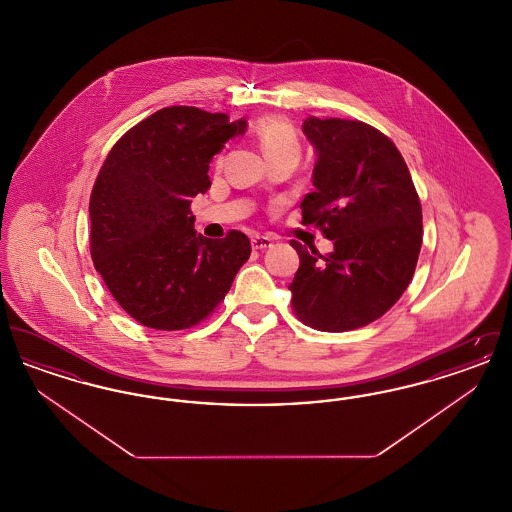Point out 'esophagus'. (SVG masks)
I'll list each match as a JSON object with an SVG mask.
<instances>
[{
	"instance_id": "obj_1",
	"label": "esophagus",
	"mask_w": 512,
	"mask_h": 512,
	"mask_svg": "<svg viewBox=\"0 0 512 512\" xmlns=\"http://www.w3.org/2000/svg\"><path fill=\"white\" fill-rule=\"evenodd\" d=\"M272 245V240L267 238V236H255V238H251V247L253 249H267Z\"/></svg>"
}]
</instances>
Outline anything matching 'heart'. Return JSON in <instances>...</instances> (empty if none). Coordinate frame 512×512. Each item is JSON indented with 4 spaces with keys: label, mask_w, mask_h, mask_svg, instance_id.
I'll return each mask as SVG.
<instances>
[{
    "label": "heart",
    "mask_w": 512,
    "mask_h": 512,
    "mask_svg": "<svg viewBox=\"0 0 512 512\" xmlns=\"http://www.w3.org/2000/svg\"><path fill=\"white\" fill-rule=\"evenodd\" d=\"M257 138L265 149L268 159L278 155H293L301 157V140L292 121L280 115H267L259 119L255 126Z\"/></svg>",
    "instance_id": "heart-1"
}]
</instances>
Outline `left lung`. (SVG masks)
Returning a JSON list of instances; mask_svg holds the SVG:
<instances>
[{"instance_id":"left-lung-1","label":"left lung","mask_w":512,"mask_h":512,"mask_svg":"<svg viewBox=\"0 0 512 512\" xmlns=\"http://www.w3.org/2000/svg\"><path fill=\"white\" fill-rule=\"evenodd\" d=\"M303 132L318 151L303 224L334 240V251L290 242L299 255L292 309L315 330L347 332L388 313L407 290L422 245V207L403 155L378 128L309 117Z\"/></svg>"}]
</instances>
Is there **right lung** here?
Masks as SVG:
<instances>
[{
  "label": "right lung",
  "instance_id": "right-lung-1",
  "mask_svg": "<svg viewBox=\"0 0 512 512\" xmlns=\"http://www.w3.org/2000/svg\"><path fill=\"white\" fill-rule=\"evenodd\" d=\"M244 119L174 105L132 126L111 147L90 195V253L115 301L153 330L211 317L249 259L240 230L195 234L192 197L211 186L209 163L244 134Z\"/></svg>",
  "mask_w": 512,
  "mask_h": 512
}]
</instances>
